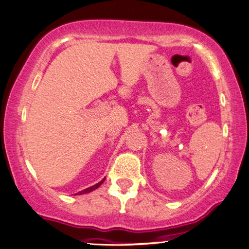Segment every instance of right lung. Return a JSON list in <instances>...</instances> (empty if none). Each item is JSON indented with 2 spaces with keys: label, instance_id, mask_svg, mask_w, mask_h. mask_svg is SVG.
Segmentation results:
<instances>
[{
  "label": "right lung",
  "instance_id": "obj_1",
  "mask_svg": "<svg viewBox=\"0 0 249 249\" xmlns=\"http://www.w3.org/2000/svg\"><path fill=\"white\" fill-rule=\"evenodd\" d=\"M106 179V178H105ZM105 179H102L101 181L100 182H97V184H95V185H93V186H90V187H88V188H86V190H84V191H80V192H78L77 194L75 195H80V194H86V193H90V192L92 191H95L96 188H99L100 186H101L102 185V182L105 181Z\"/></svg>",
  "mask_w": 249,
  "mask_h": 249
}]
</instances>
